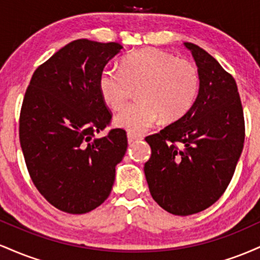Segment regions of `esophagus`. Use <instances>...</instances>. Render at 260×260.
Wrapping results in <instances>:
<instances>
[{
    "mask_svg": "<svg viewBox=\"0 0 260 260\" xmlns=\"http://www.w3.org/2000/svg\"><path fill=\"white\" fill-rule=\"evenodd\" d=\"M127 139H128V143H133L134 140H139V139H143V137H140V136H134V134H131V133H128L127 134Z\"/></svg>",
    "mask_w": 260,
    "mask_h": 260,
    "instance_id": "34e87169",
    "label": "esophagus"
}]
</instances>
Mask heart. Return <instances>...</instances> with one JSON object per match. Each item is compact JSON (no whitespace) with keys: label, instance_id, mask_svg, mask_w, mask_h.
I'll return each instance as SVG.
<instances>
[{"label":"heart","instance_id":"obj_1","mask_svg":"<svg viewBox=\"0 0 260 260\" xmlns=\"http://www.w3.org/2000/svg\"><path fill=\"white\" fill-rule=\"evenodd\" d=\"M139 86V101L115 117V124L131 134H142L156 124L181 120L194 106L201 77L194 63L159 49H143L123 58L120 68L105 67L99 77V90L113 110L123 107Z\"/></svg>","mask_w":260,"mask_h":260}]
</instances>
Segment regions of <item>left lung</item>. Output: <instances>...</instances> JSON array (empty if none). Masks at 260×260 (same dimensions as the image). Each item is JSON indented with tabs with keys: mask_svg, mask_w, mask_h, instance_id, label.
<instances>
[{
	"mask_svg": "<svg viewBox=\"0 0 260 260\" xmlns=\"http://www.w3.org/2000/svg\"><path fill=\"white\" fill-rule=\"evenodd\" d=\"M201 77L194 106L145 138L144 174L153 199L174 215L213 205L228 188L244 142L243 110L234 77L202 47L184 43Z\"/></svg>",
	"mask_w": 260,
	"mask_h": 260,
	"instance_id": "1",
	"label": "left lung"
}]
</instances>
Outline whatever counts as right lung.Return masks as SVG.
<instances>
[{"label": "right lung", "instance_id": "1", "mask_svg": "<svg viewBox=\"0 0 260 260\" xmlns=\"http://www.w3.org/2000/svg\"><path fill=\"white\" fill-rule=\"evenodd\" d=\"M122 49L74 40L39 66L25 91L19 139L26 168L44 198L64 213L85 214L103 204L126 154L123 129L95 137L111 121L100 73Z\"/></svg>", "mask_w": 260, "mask_h": 260}]
</instances>
